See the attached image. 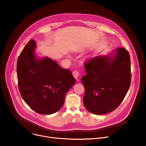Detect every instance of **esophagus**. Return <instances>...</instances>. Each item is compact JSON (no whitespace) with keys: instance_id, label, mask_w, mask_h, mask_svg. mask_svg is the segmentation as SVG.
Here are the masks:
<instances>
[{"instance_id":"1","label":"esophagus","mask_w":146,"mask_h":146,"mask_svg":"<svg viewBox=\"0 0 146 146\" xmlns=\"http://www.w3.org/2000/svg\"><path fill=\"white\" fill-rule=\"evenodd\" d=\"M73 76H74V77L76 80H77L78 78V77H79L80 75V73L79 71L76 70L73 71Z\"/></svg>"}]
</instances>
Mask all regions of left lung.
<instances>
[{"mask_svg": "<svg viewBox=\"0 0 146 146\" xmlns=\"http://www.w3.org/2000/svg\"><path fill=\"white\" fill-rule=\"evenodd\" d=\"M86 75L83 102L91 113L102 115L114 110L126 96L131 81L130 55L119 47L110 55L91 58L84 64Z\"/></svg>", "mask_w": 146, "mask_h": 146, "instance_id": "left-lung-1", "label": "left lung"}]
</instances>
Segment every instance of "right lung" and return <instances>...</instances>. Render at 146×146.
I'll use <instances>...</instances> for the list:
<instances>
[{
	"mask_svg": "<svg viewBox=\"0 0 146 146\" xmlns=\"http://www.w3.org/2000/svg\"><path fill=\"white\" fill-rule=\"evenodd\" d=\"M36 41L30 40L20 54L17 65L19 90L24 100L35 111L51 114L63 106L66 93L75 78L68 69L45 57L37 59Z\"/></svg>",
	"mask_w": 146,
	"mask_h": 146,
	"instance_id": "right-lung-1",
	"label": "right lung"
}]
</instances>
